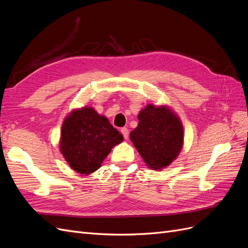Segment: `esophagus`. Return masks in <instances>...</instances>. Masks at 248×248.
I'll return each instance as SVG.
<instances>
[{
	"mask_svg": "<svg viewBox=\"0 0 248 248\" xmlns=\"http://www.w3.org/2000/svg\"><path fill=\"white\" fill-rule=\"evenodd\" d=\"M121 132H122V134H123V137H124L125 140L128 139V137H129V131H128V129L126 128V127H123V128H121Z\"/></svg>",
	"mask_w": 248,
	"mask_h": 248,
	"instance_id": "obj_1",
	"label": "esophagus"
}]
</instances>
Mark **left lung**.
<instances>
[{
    "label": "left lung",
    "instance_id": "left-lung-1",
    "mask_svg": "<svg viewBox=\"0 0 248 248\" xmlns=\"http://www.w3.org/2000/svg\"><path fill=\"white\" fill-rule=\"evenodd\" d=\"M139 125L130 140L142 159L153 170H161L178 156L183 145V127L167 108L149 104L139 114Z\"/></svg>",
    "mask_w": 248,
    "mask_h": 248
}]
</instances>
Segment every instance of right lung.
<instances>
[{"mask_svg":"<svg viewBox=\"0 0 248 248\" xmlns=\"http://www.w3.org/2000/svg\"><path fill=\"white\" fill-rule=\"evenodd\" d=\"M122 140V134L106 117L86 107L66 118L60 149L71 169L88 175L99 169L111 148Z\"/></svg>","mask_w":248,"mask_h":248,"instance_id":"1","label":"right lung"}]
</instances>
